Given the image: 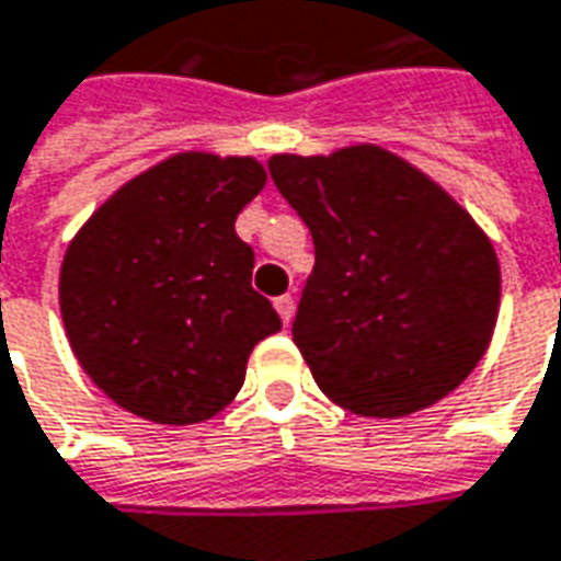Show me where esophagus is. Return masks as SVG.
<instances>
[{
  "mask_svg": "<svg viewBox=\"0 0 561 561\" xmlns=\"http://www.w3.org/2000/svg\"><path fill=\"white\" fill-rule=\"evenodd\" d=\"M273 304H276V312H279V319L288 324V321L294 319V297H291V294H282V297H276Z\"/></svg>",
  "mask_w": 561,
  "mask_h": 561,
  "instance_id": "esophagus-1",
  "label": "esophagus"
}]
</instances>
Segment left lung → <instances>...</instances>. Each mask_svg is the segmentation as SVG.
I'll use <instances>...</instances> for the list:
<instances>
[{"instance_id":"8db88e82","label":"left lung","mask_w":561,"mask_h":561,"mask_svg":"<svg viewBox=\"0 0 561 561\" xmlns=\"http://www.w3.org/2000/svg\"><path fill=\"white\" fill-rule=\"evenodd\" d=\"M267 167L316 245L291 334L319 389L374 419L458 389L489 348L501 300L499 257L471 215L376 145L276 154Z\"/></svg>"}]
</instances>
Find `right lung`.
Returning a JSON list of instances; mask_svg holds the SVG:
<instances>
[{
	"label": "right lung",
	"instance_id": "right-lung-1",
	"mask_svg": "<svg viewBox=\"0 0 561 561\" xmlns=\"http://www.w3.org/2000/svg\"><path fill=\"white\" fill-rule=\"evenodd\" d=\"M264 182L254 158L175 154L115 191L69 242L62 324L117 407L194 425L237 398L252 348L282 328L233 227Z\"/></svg>",
	"mask_w": 561,
	"mask_h": 561
}]
</instances>
